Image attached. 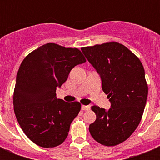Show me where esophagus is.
Here are the masks:
<instances>
[{
  "label": "esophagus",
  "instance_id": "obj_1",
  "mask_svg": "<svg viewBox=\"0 0 160 160\" xmlns=\"http://www.w3.org/2000/svg\"><path fill=\"white\" fill-rule=\"evenodd\" d=\"M81 109H82L83 110H89V109H90V105H82V106H81Z\"/></svg>",
  "mask_w": 160,
  "mask_h": 160
}]
</instances>
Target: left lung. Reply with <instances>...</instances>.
Instances as JSON below:
<instances>
[{
  "instance_id": "obj_1",
  "label": "left lung",
  "mask_w": 160,
  "mask_h": 160,
  "mask_svg": "<svg viewBox=\"0 0 160 160\" xmlns=\"http://www.w3.org/2000/svg\"><path fill=\"white\" fill-rule=\"evenodd\" d=\"M81 51L100 75L102 90L110 102L108 110L91 107L96 119L89 130L100 144L117 145L133 134L141 120L148 96L144 66L136 55L117 42Z\"/></svg>"
}]
</instances>
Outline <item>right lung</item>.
Returning <instances> with one entry per match:
<instances>
[{"label": "right lung", "mask_w": 160, "mask_h": 160, "mask_svg": "<svg viewBox=\"0 0 160 160\" xmlns=\"http://www.w3.org/2000/svg\"><path fill=\"white\" fill-rule=\"evenodd\" d=\"M85 62L80 50L48 43L29 54L21 64L14 111L24 133L39 146L53 148L66 139L81 105L57 99L55 91L75 65Z\"/></svg>", "instance_id": "right-lung-1"}]
</instances>
